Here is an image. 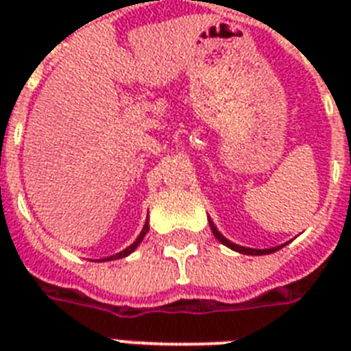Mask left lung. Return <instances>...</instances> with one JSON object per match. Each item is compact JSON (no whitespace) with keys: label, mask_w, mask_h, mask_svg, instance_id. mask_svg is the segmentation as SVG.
I'll return each mask as SVG.
<instances>
[{"label":"left lung","mask_w":351,"mask_h":351,"mask_svg":"<svg viewBox=\"0 0 351 351\" xmlns=\"http://www.w3.org/2000/svg\"><path fill=\"white\" fill-rule=\"evenodd\" d=\"M209 228H211V231H213V234L219 239V242H222L224 245H228V247H231V250L239 251V253H244V255H267V253H273V251H277L278 247H282V245H278V247H269V250H251V247H242V245L239 244H233V242H230V240L226 239V237H222V234L219 233V230L215 228V224L209 220Z\"/></svg>","instance_id":"1"}]
</instances>
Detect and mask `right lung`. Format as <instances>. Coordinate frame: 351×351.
Listing matches in <instances>:
<instances>
[{"mask_svg": "<svg viewBox=\"0 0 351 351\" xmlns=\"http://www.w3.org/2000/svg\"><path fill=\"white\" fill-rule=\"evenodd\" d=\"M147 231H149V224H147V222H145V226H143L142 233L138 234V239L134 240V242H132V244L129 245V247H125V250L120 251V253H117V255L107 256V258H104V261H114V258H121V256H127V255H129V253H132V251H134V250H136V247H138V244L142 242L143 237H145V233H147Z\"/></svg>", "mask_w": 351, "mask_h": 351, "instance_id": "1", "label": "right lung"}]
</instances>
